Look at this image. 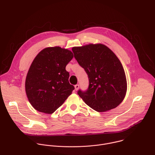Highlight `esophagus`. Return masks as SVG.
Here are the masks:
<instances>
[{
  "instance_id": "obj_1",
  "label": "esophagus",
  "mask_w": 155,
  "mask_h": 155,
  "mask_svg": "<svg viewBox=\"0 0 155 155\" xmlns=\"http://www.w3.org/2000/svg\"><path fill=\"white\" fill-rule=\"evenodd\" d=\"M79 88V84H75V91H77Z\"/></svg>"
}]
</instances>
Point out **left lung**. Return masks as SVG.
I'll return each mask as SVG.
<instances>
[{"instance_id":"8db88e82","label":"left lung","mask_w":155,"mask_h":155,"mask_svg":"<svg viewBox=\"0 0 155 155\" xmlns=\"http://www.w3.org/2000/svg\"><path fill=\"white\" fill-rule=\"evenodd\" d=\"M74 57L87 75L89 86L77 94L99 112L117 107L124 99L127 81L123 65L114 53L102 44L73 47Z\"/></svg>"}]
</instances>
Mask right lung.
<instances>
[{"instance_id":"1","label":"right lung","mask_w":155,"mask_h":155,"mask_svg":"<svg viewBox=\"0 0 155 155\" xmlns=\"http://www.w3.org/2000/svg\"><path fill=\"white\" fill-rule=\"evenodd\" d=\"M73 57L71 51L55 47L43 49L34 59L25 87L29 102L38 112L54 113L72 94L75 87L65 67Z\"/></svg>"}]
</instances>
